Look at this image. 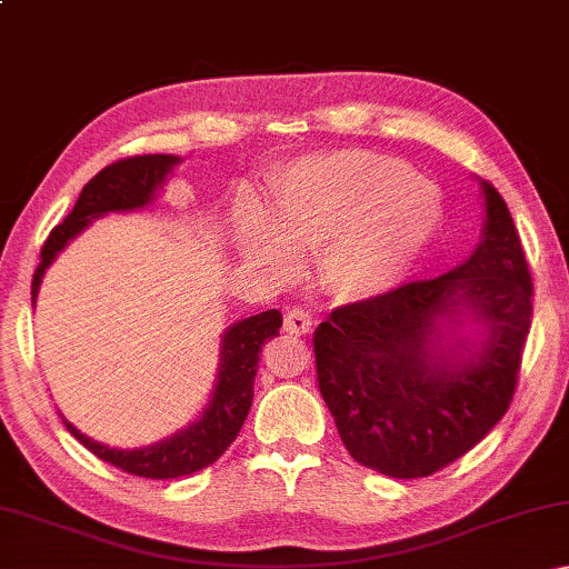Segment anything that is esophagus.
Listing matches in <instances>:
<instances>
[{
    "mask_svg": "<svg viewBox=\"0 0 569 569\" xmlns=\"http://www.w3.org/2000/svg\"><path fill=\"white\" fill-rule=\"evenodd\" d=\"M311 313L303 311V308H291V311L286 313V321H283V331L291 333V336H303L311 331Z\"/></svg>",
    "mask_w": 569,
    "mask_h": 569,
    "instance_id": "obj_1",
    "label": "esophagus"
}]
</instances>
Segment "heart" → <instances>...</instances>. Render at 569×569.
<instances>
[{"label": "heart", "instance_id": "obj_1", "mask_svg": "<svg viewBox=\"0 0 569 569\" xmlns=\"http://www.w3.org/2000/svg\"><path fill=\"white\" fill-rule=\"evenodd\" d=\"M441 228V200L407 162L336 150L291 162L276 178L273 210L243 206L240 250L273 271L296 253H323L321 278L346 303L377 301L417 271Z\"/></svg>", "mask_w": 569, "mask_h": 569}]
</instances>
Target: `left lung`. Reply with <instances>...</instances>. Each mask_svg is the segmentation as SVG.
<instances>
[{"label":"left lung","instance_id":"obj_1","mask_svg":"<svg viewBox=\"0 0 569 569\" xmlns=\"http://www.w3.org/2000/svg\"><path fill=\"white\" fill-rule=\"evenodd\" d=\"M479 188L485 226L467 261L336 308L313 333L316 379L343 447L387 477H429L465 457L515 397L532 278L502 196L487 180Z\"/></svg>","mask_w":569,"mask_h":569}]
</instances>
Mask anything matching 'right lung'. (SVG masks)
Here are the masks:
<instances>
[{"instance_id": "add662e5", "label": "right lung", "mask_w": 569, "mask_h": 569, "mask_svg": "<svg viewBox=\"0 0 569 569\" xmlns=\"http://www.w3.org/2000/svg\"><path fill=\"white\" fill-rule=\"evenodd\" d=\"M180 162L182 158L178 156H134L100 170L82 188L72 213L64 218L62 226L52 230L42 246V261L32 278V303H37V293H40L47 268L70 246V240H74L92 220L102 216L132 213V210H142L156 203L158 192ZM281 323L283 316L276 308L230 323L220 336L218 371L206 409L188 427L156 441V445L118 449L82 435L74 423L62 417L64 427L94 457L110 461L112 467H120L128 475L146 479H178L196 475V471L213 465L238 437L250 411V401H253V381L261 346L278 336Z\"/></svg>"}]
</instances>
